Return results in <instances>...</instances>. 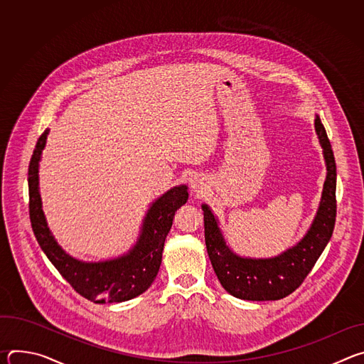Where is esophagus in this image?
<instances>
[{"mask_svg": "<svg viewBox=\"0 0 364 364\" xmlns=\"http://www.w3.org/2000/svg\"><path fill=\"white\" fill-rule=\"evenodd\" d=\"M204 187H205V186H204L203 178H200V177H194V180L191 181V188L194 190V193H197V194L203 193Z\"/></svg>", "mask_w": 364, "mask_h": 364, "instance_id": "esophagus-1", "label": "esophagus"}]
</instances>
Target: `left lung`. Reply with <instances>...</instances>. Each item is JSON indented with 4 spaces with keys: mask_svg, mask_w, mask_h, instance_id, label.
Here are the masks:
<instances>
[{
    "mask_svg": "<svg viewBox=\"0 0 364 364\" xmlns=\"http://www.w3.org/2000/svg\"><path fill=\"white\" fill-rule=\"evenodd\" d=\"M316 131L323 146L327 178L313 226L296 243L271 259H247L235 255L226 245L218 220L203 204L204 239L212 267L222 287L233 296L247 301H275L292 294L306 278L331 239L336 215V160L321 119L316 118Z\"/></svg>",
    "mask_w": 364,
    "mask_h": 364,
    "instance_id": "1",
    "label": "left lung"
}]
</instances>
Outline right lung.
Returning a JSON list of instances; mask_svg holds the SVG:
<instances>
[{"label": "right lung", "instance_id": "right-lung-1", "mask_svg": "<svg viewBox=\"0 0 364 364\" xmlns=\"http://www.w3.org/2000/svg\"><path fill=\"white\" fill-rule=\"evenodd\" d=\"M47 135L48 129L40 135L28 166V213L40 247L70 287L86 299L103 304L122 302L138 296L149 288L159 274L164 242L174 215L188 198L187 187H173L152 203L144 220L141 236L128 255L107 262H80L58 245L41 210L38 161Z\"/></svg>", "mask_w": 364, "mask_h": 364}]
</instances>
